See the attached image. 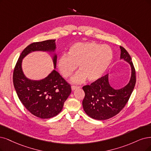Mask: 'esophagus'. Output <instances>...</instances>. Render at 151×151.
<instances>
[{"instance_id":"esophagus-1","label":"esophagus","mask_w":151,"mask_h":151,"mask_svg":"<svg viewBox=\"0 0 151 151\" xmlns=\"http://www.w3.org/2000/svg\"><path fill=\"white\" fill-rule=\"evenodd\" d=\"M79 88H80V86H71V90L73 91H74V90H76V89Z\"/></svg>"}]
</instances>
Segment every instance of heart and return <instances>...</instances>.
<instances>
[{
  "label": "heart",
  "mask_w": 151,
  "mask_h": 151,
  "mask_svg": "<svg viewBox=\"0 0 151 151\" xmlns=\"http://www.w3.org/2000/svg\"><path fill=\"white\" fill-rule=\"evenodd\" d=\"M113 58V50L107 45H101L95 42L77 43L69 48L68 55L60 56L57 66L61 75L68 78L78 66L80 71L72 78V83H81L86 78L94 81L104 74Z\"/></svg>",
  "instance_id": "heart-1"
}]
</instances>
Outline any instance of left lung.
I'll list each match as a JSON object with an SVG mask.
<instances>
[{
    "label": "left lung",
    "instance_id": "obj_1",
    "mask_svg": "<svg viewBox=\"0 0 151 151\" xmlns=\"http://www.w3.org/2000/svg\"><path fill=\"white\" fill-rule=\"evenodd\" d=\"M120 59L129 63L131 76L128 84L119 90L109 85L108 74L100 78L90 85L83 87L85 96L83 107L88 116L97 120H106L118 114L129 100L136 85V71L131 56L126 50L120 46Z\"/></svg>",
    "mask_w": 151,
    "mask_h": 151
}]
</instances>
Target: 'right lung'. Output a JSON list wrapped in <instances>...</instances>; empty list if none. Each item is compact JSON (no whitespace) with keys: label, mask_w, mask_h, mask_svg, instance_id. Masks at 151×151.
I'll return each mask as SVG.
<instances>
[{"label":"right lung","mask_w":151,"mask_h":151,"mask_svg":"<svg viewBox=\"0 0 151 151\" xmlns=\"http://www.w3.org/2000/svg\"><path fill=\"white\" fill-rule=\"evenodd\" d=\"M55 40L30 44L20 54L14 70L13 83L20 101L33 115L42 119L51 118L61 112L71 92V86L55 70L40 80L27 78L22 70V60L33 52L52 53L55 52ZM57 59V55L54 54V68H56Z\"/></svg>","instance_id":"add662e5"}]
</instances>
